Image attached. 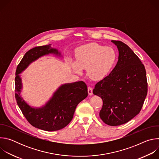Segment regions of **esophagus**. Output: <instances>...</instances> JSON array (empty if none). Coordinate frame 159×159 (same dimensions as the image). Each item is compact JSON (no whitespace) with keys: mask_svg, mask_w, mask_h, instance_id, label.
I'll list each match as a JSON object with an SVG mask.
<instances>
[{"mask_svg":"<svg viewBox=\"0 0 159 159\" xmlns=\"http://www.w3.org/2000/svg\"><path fill=\"white\" fill-rule=\"evenodd\" d=\"M88 93L89 95L90 96H92L93 95V88L90 87H88Z\"/></svg>","mask_w":159,"mask_h":159,"instance_id":"34e87169","label":"esophagus"}]
</instances>
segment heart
Returning <instances> with one entry per match:
<instances>
[{
	"label": "heart",
	"mask_w": 159,
	"mask_h": 159,
	"mask_svg": "<svg viewBox=\"0 0 159 159\" xmlns=\"http://www.w3.org/2000/svg\"><path fill=\"white\" fill-rule=\"evenodd\" d=\"M75 57L76 62H71L74 71L81 74L82 69H86L90 79L98 80L107 76L114 66L116 53L111 47L93 43L78 48Z\"/></svg>",
	"instance_id": "1"
}]
</instances>
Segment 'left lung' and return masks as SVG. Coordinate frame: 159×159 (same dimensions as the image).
<instances>
[{"label": "left lung", "instance_id": "obj_1", "mask_svg": "<svg viewBox=\"0 0 159 159\" xmlns=\"http://www.w3.org/2000/svg\"><path fill=\"white\" fill-rule=\"evenodd\" d=\"M111 42L118 48V61L109 75L96 84L93 94L102 99L99 112L102 121L118 126L140 112L148 86L145 66L140 58L122 41Z\"/></svg>", "mask_w": 159, "mask_h": 159}]
</instances>
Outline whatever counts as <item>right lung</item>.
<instances>
[{"mask_svg": "<svg viewBox=\"0 0 159 159\" xmlns=\"http://www.w3.org/2000/svg\"><path fill=\"white\" fill-rule=\"evenodd\" d=\"M54 54L61 57L57 49L51 44L37 47L27 52L17 65L15 77V91L17 104L28 121L34 127L48 131L61 129L72 120L78 104L88 96L87 87L83 81L61 85L52 98L41 107H33L20 94L22 89V79L19 74L30 63L39 58Z\"/></svg>", "mask_w": 159, "mask_h": 159, "instance_id": "add662e5", "label": "right lung"}]
</instances>
